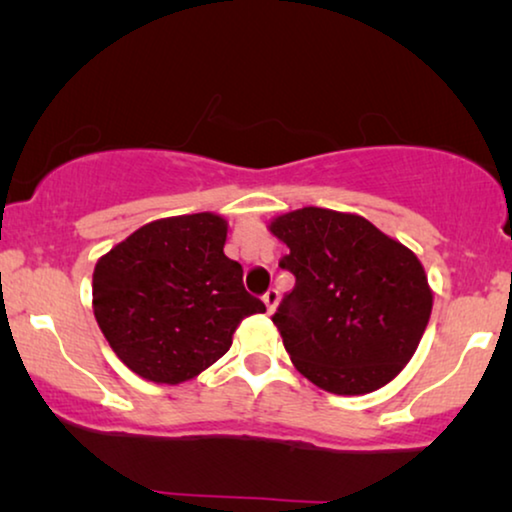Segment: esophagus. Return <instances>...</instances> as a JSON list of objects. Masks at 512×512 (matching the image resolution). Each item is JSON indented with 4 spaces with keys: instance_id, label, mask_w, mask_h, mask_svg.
Masks as SVG:
<instances>
[{
    "instance_id": "esophagus-1",
    "label": "esophagus",
    "mask_w": 512,
    "mask_h": 512,
    "mask_svg": "<svg viewBox=\"0 0 512 512\" xmlns=\"http://www.w3.org/2000/svg\"><path fill=\"white\" fill-rule=\"evenodd\" d=\"M263 303H265V307H268V314H272V312H275L277 303H279V293H277L275 289H270V291L263 296Z\"/></svg>"
}]
</instances>
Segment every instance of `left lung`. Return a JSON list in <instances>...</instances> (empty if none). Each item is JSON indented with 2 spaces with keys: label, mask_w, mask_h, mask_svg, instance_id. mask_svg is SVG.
Returning <instances> with one entry per match:
<instances>
[{
  "label": "left lung",
  "mask_w": 512,
  "mask_h": 512,
  "mask_svg": "<svg viewBox=\"0 0 512 512\" xmlns=\"http://www.w3.org/2000/svg\"><path fill=\"white\" fill-rule=\"evenodd\" d=\"M268 228L289 247L279 268L296 277L272 321L298 373L340 396L394 380L431 317L419 258L363 216L335 209H293Z\"/></svg>",
  "instance_id": "left-lung-1"
}]
</instances>
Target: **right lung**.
<instances>
[{
    "mask_svg": "<svg viewBox=\"0 0 512 512\" xmlns=\"http://www.w3.org/2000/svg\"><path fill=\"white\" fill-rule=\"evenodd\" d=\"M228 221L200 212L167 216L107 251L93 272L97 326L118 359L144 380L181 384L233 345L244 317L265 312L223 254Z\"/></svg>",
    "mask_w": 512,
    "mask_h": 512,
    "instance_id": "right-lung-1",
    "label": "right lung"
}]
</instances>
